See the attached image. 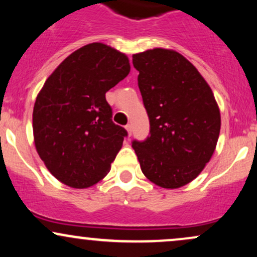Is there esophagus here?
I'll return each mask as SVG.
<instances>
[{
  "label": "esophagus",
  "instance_id": "1",
  "mask_svg": "<svg viewBox=\"0 0 257 257\" xmlns=\"http://www.w3.org/2000/svg\"><path fill=\"white\" fill-rule=\"evenodd\" d=\"M125 129H126V132H128V134L129 135H132V124H126L125 125Z\"/></svg>",
  "mask_w": 257,
  "mask_h": 257
}]
</instances>
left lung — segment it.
<instances>
[{"instance_id": "1", "label": "left lung", "mask_w": 257, "mask_h": 257, "mask_svg": "<svg viewBox=\"0 0 257 257\" xmlns=\"http://www.w3.org/2000/svg\"><path fill=\"white\" fill-rule=\"evenodd\" d=\"M150 135L133 141L144 175L163 188L192 181L210 161L220 134L219 106L209 84L178 52L133 55Z\"/></svg>"}]
</instances>
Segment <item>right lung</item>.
<instances>
[{"label":"right lung","instance_id":"obj_1","mask_svg":"<svg viewBox=\"0 0 257 257\" xmlns=\"http://www.w3.org/2000/svg\"><path fill=\"white\" fill-rule=\"evenodd\" d=\"M131 71L125 54L90 43L47 78L32 113L35 146L54 178L73 188L104 179L128 133L112 122L105 94Z\"/></svg>","mask_w":257,"mask_h":257}]
</instances>
